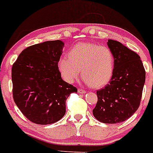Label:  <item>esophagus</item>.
<instances>
[{
    "label": "esophagus",
    "instance_id": "34e87169",
    "mask_svg": "<svg viewBox=\"0 0 153 153\" xmlns=\"http://www.w3.org/2000/svg\"><path fill=\"white\" fill-rule=\"evenodd\" d=\"M85 92L86 91H85V89H80V88H79V89H78V93H79V94H85Z\"/></svg>",
    "mask_w": 153,
    "mask_h": 153
}]
</instances>
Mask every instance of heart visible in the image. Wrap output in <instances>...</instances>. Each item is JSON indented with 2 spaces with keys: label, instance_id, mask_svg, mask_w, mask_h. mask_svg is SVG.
<instances>
[{
  "label": "heart",
  "instance_id": "heart-1",
  "mask_svg": "<svg viewBox=\"0 0 153 153\" xmlns=\"http://www.w3.org/2000/svg\"><path fill=\"white\" fill-rule=\"evenodd\" d=\"M69 56L60 57L58 68L62 78L72 83L80 75L94 87H101L111 79L114 70V55L108 47L96 43L81 42L69 52Z\"/></svg>",
  "mask_w": 153,
  "mask_h": 153
}]
</instances>
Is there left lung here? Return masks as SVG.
<instances>
[{"label": "left lung", "instance_id": "1", "mask_svg": "<svg viewBox=\"0 0 153 153\" xmlns=\"http://www.w3.org/2000/svg\"><path fill=\"white\" fill-rule=\"evenodd\" d=\"M108 45L114 55L111 79L97 90L94 116L104 123H120L132 116L141 103L145 71L140 56L117 42L109 39Z\"/></svg>", "mask_w": 153, "mask_h": 153}]
</instances>
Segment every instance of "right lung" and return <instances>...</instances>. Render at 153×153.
Returning <instances> with one entry per match:
<instances>
[{"label": "right lung", "mask_w": 153, "mask_h": 153, "mask_svg": "<svg viewBox=\"0 0 153 153\" xmlns=\"http://www.w3.org/2000/svg\"><path fill=\"white\" fill-rule=\"evenodd\" d=\"M64 43L48 41L27 47L12 68V95L21 112L36 124L54 123L66 112V100L78 89L61 78L58 62Z\"/></svg>", "instance_id": "obj_1"}]
</instances>
